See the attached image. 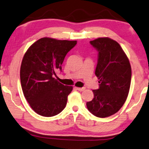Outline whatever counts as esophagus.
Listing matches in <instances>:
<instances>
[{"label":"esophagus","instance_id":"1","mask_svg":"<svg viewBox=\"0 0 149 149\" xmlns=\"http://www.w3.org/2000/svg\"><path fill=\"white\" fill-rule=\"evenodd\" d=\"M77 90L80 91V92H82V91H84L85 89V87H76Z\"/></svg>","mask_w":149,"mask_h":149}]
</instances>
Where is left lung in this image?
Masks as SVG:
<instances>
[{"label":"left lung","mask_w":149,"mask_h":149,"mask_svg":"<svg viewBox=\"0 0 149 149\" xmlns=\"http://www.w3.org/2000/svg\"><path fill=\"white\" fill-rule=\"evenodd\" d=\"M98 51L95 74L99 88L93 90L94 98L87 102L91 113L100 118L117 112L128 97L131 81V67L126 53L116 41L101 37L90 41Z\"/></svg>","instance_id":"left-lung-1"}]
</instances>
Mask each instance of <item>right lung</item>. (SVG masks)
<instances>
[{"instance_id":"obj_1","label":"right lung","mask_w":149,"mask_h":149,"mask_svg":"<svg viewBox=\"0 0 149 149\" xmlns=\"http://www.w3.org/2000/svg\"><path fill=\"white\" fill-rule=\"evenodd\" d=\"M77 41L44 37L32 44L23 56L20 78L25 98L36 113L53 116L67 105L73 87L62 85L54 78Z\"/></svg>"}]
</instances>
